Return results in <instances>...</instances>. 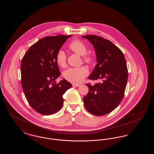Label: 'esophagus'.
<instances>
[{
	"label": "esophagus",
	"instance_id": "34e87169",
	"mask_svg": "<svg viewBox=\"0 0 154 154\" xmlns=\"http://www.w3.org/2000/svg\"><path fill=\"white\" fill-rule=\"evenodd\" d=\"M80 85L81 84H73V87H80Z\"/></svg>",
	"mask_w": 154,
	"mask_h": 154
}]
</instances>
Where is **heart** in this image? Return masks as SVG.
<instances>
[{
	"instance_id": "1",
	"label": "heart",
	"mask_w": 154,
	"mask_h": 154,
	"mask_svg": "<svg viewBox=\"0 0 154 154\" xmlns=\"http://www.w3.org/2000/svg\"><path fill=\"white\" fill-rule=\"evenodd\" d=\"M68 48L80 55H82L83 60L89 64L93 62L94 58L91 55L86 54L87 48L84 42L79 40H74L69 45ZM56 62L59 66L63 67L66 65V55L64 51L59 50L56 55ZM88 68L85 66L69 68L66 70L63 75L67 80L74 83H80L88 74Z\"/></svg>"
}]
</instances>
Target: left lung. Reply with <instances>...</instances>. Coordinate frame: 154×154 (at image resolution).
<instances>
[{
	"label": "left lung",
	"instance_id": "1",
	"mask_svg": "<svg viewBox=\"0 0 154 154\" xmlns=\"http://www.w3.org/2000/svg\"><path fill=\"white\" fill-rule=\"evenodd\" d=\"M95 50L97 63L88 79L100 80L91 85L88 94L83 98L85 109L97 116H102L114 110L124 96L128 72L124 55L109 40L96 35H86Z\"/></svg>",
	"mask_w": 154,
	"mask_h": 154
}]
</instances>
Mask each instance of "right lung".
Listing matches in <instances>:
<instances>
[{
  "label": "right lung",
  "mask_w": 154,
  "mask_h": 154,
  "mask_svg": "<svg viewBox=\"0 0 154 154\" xmlns=\"http://www.w3.org/2000/svg\"><path fill=\"white\" fill-rule=\"evenodd\" d=\"M70 36L43 37L30 47L22 58L21 84L30 106L43 115H51L63 106V95L72 85L66 80L56 82L60 75L56 55Z\"/></svg>",
  "instance_id": "right-lung-1"
}]
</instances>
